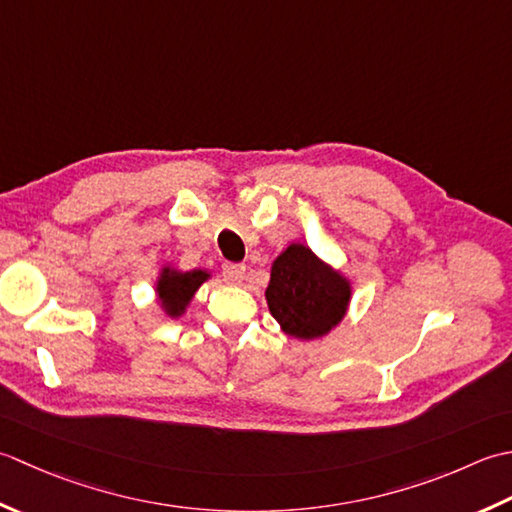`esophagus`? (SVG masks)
Returning a JSON list of instances; mask_svg holds the SVG:
<instances>
[{"label":"esophagus","instance_id":"34e87169","mask_svg":"<svg viewBox=\"0 0 512 512\" xmlns=\"http://www.w3.org/2000/svg\"><path fill=\"white\" fill-rule=\"evenodd\" d=\"M223 276L229 280V283L238 285L245 276V265L243 263H225L223 265Z\"/></svg>","mask_w":512,"mask_h":512}]
</instances>
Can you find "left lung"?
Listing matches in <instances>:
<instances>
[{"mask_svg": "<svg viewBox=\"0 0 512 512\" xmlns=\"http://www.w3.org/2000/svg\"><path fill=\"white\" fill-rule=\"evenodd\" d=\"M265 296L285 333L311 340L338 325L351 291L347 280L320 263L309 247L289 245L274 260Z\"/></svg>", "mask_w": 512, "mask_h": 512, "instance_id": "1", "label": "left lung"}]
</instances>
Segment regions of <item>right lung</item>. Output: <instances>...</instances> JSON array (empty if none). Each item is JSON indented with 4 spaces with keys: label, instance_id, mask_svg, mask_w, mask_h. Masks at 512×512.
Wrapping results in <instances>:
<instances>
[{
    "label": "right lung",
    "instance_id": "obj_1",
    "mask_svg": "<svg viewBox=\"0 0 512 512\" xmlns=\"http://www.w3.org/2000/svg\"><path fill=\"white\" fill-rule=\"evenodd\" d=\"M207 280V271L194 269V271H172L163 269V276L159 280V298L163 302L165 311L170 316H179L185 309L187 302L192 300L194 291Z\"/></svg>",
    "mask_w": 512,
    "mask_h": 512
}]
</instances>
